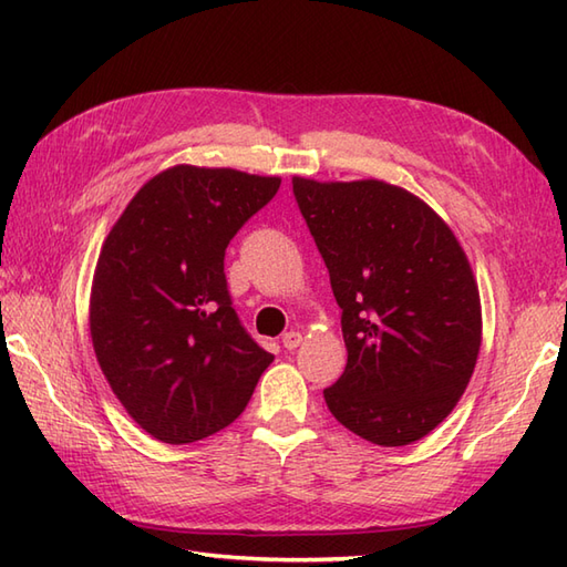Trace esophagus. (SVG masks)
Here are the masks:
<instances>
[{"instance_id": "obj_1", "label": "esophagus", "mask_w": 567, "mask_h": 567, "mask_svg": "<svg viewBox=\"0 0 567 567\" xmlns=\"http://www.w3.org/2000/svg\"><path fill=\"white\" fill-rule=\"evenodd\" d=\"M299 343H302V333H299V331H287L282 336V346L287 348V351H295Z\"/></svg>"}]
</instances>
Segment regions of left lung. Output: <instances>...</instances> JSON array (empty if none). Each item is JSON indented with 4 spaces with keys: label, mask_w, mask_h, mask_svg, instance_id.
<instances>
[{
    "label": "left lung",
    "mask_w": 567,
    "mask_h": 567,
    "mask_svg": "<svg viewBox=\"0 0 567 567\" xmlns=\"http://www.w3.org/2000/svg\"><path fill=\"white\" fill-rule=\"evenodd\" d=\"M329 268L348 348L323 390L339 424L378 445L424 439L465 392L483 336L473 270L441 216L380 179L292 177Z\"/></svg>",
    "instance_id": "8db88e82"
}]
</instances>
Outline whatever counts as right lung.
Segmentation results:
<instances>
[{"mask_svg":"<svg viewBox=\"0 0 567 567\" xmlns=\"http://www.w3.org/2000/svg\"><path fill=\"white\" fill-rule=\"evenodd\" d=\"M280 177L177 165L128 202L106 236L90 299L104 378L163 443L212 436L244 412L272 355L240 323L226 246Z\"/></svg>","mask_w":567,"mask_h":567,"instance_id":"1","label":"right lung"}]
</instances>
